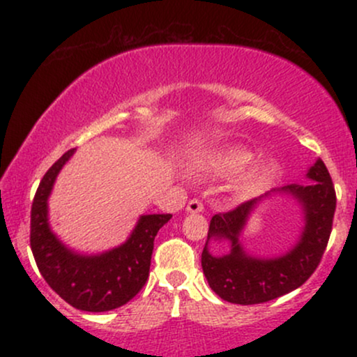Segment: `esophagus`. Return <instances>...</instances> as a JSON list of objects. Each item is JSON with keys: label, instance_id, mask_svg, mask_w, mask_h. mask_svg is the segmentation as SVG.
Wrapping results in <instances>:
<instances>
[{"label": "esophagus", "instance_id": "1", "mask_svg": "<svg viewBox=\"0 0 357 357\" xmlns=\"http://www.w3.org/2000/svg\"><path fill=\"white\" fill-rule=\"evenodd\" d=\"M203 210H204V204L199 202V199H191L186 206L188 213H202Z\"/></svg>", "mask_w": 357, "mask_h": 357}]
</instances>
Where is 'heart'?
<instances>
[{
    "label": "heart",
    "instance_id": "obj_1",
    "mask_svg": "<svg viewBox=\"0 0 357 357\" xmlns=\"http://www.w3.org/2000/svg\"><path fill=\"white\" fill-rule=\"evenodd\" d=\"M253 161V153L243 147H231L223 153L211 155L202 162V169L216 176H231L240 173ZM278 167L275 162L265 161L248 167L236 181L233 183V191L240 196H253L268 188L275 179Z\"/></svg>",
    "mask_w": 357,
    "mask_h": 357
}]
</instances>
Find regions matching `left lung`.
Returning <instances> with one entry per match:
<instances>
[{"label": "left lung", "instance_id": "obj_1", "mask_svg": "<svg viewBox=\"0 0 357 357\" xmlns=\"http://www.w3.org/2000/svg\"><path fill=\"white\" fill-rule=\"evenodd\" d=\"M307 178L312 179V183L289 184L282 190H272L260 198L250 199L230 211L213 216L202 253V267L216 296L231 304H261L298 289L315 272L333 231L335 191L322 159H317L307 171ZM277 190L294 195L303 204L306 227L301 240L285 256L275 259L250 257L241 248L239 233L257 202ZM211 238L228 239L232 250L227 256H211L207 252V241Z\"/></svg>", "mask_w": 357, "mask_h": 357}]
</instances>
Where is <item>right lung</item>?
<instances>
[{"instance_id": "obj_1", "label": "right lung", "mask_w": 357, "mask_h": 357, "mask_svg": "<svg viewBox=\"0 0 357 357\" xmlns=\"http://www.w3.org/2000/svg\"><path fill=\"white\" fill-rule=\"evenodd\" d=\"M73 151L61 155L40 181L31 204L30 245L45 282L65 302L87 312H105L127 304L144 287L154 238L173 215H142L126 243L100 255H79L68 250L50 230L47 202Z\"/></svg>"}]
</instances>
